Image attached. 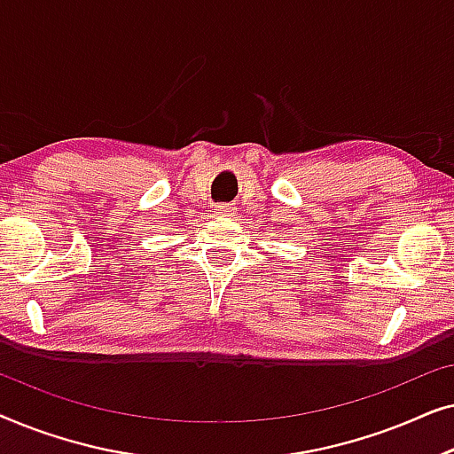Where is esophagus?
<instances>
[{"label":"esophagus","instance_id":"34e87169","mask_svg":"<svg viewBox=\"0 0 454 454\" xmlns=\"http://www.w3.org/2000/svg\"><path fill=\"white\" fill-rule=\"evenodd\" d=\"M215 213L221 215V216H233L235 215V207H231V204H216Z\"/></svg>","mask_w":454,"mask_h":454}]
</instances>
